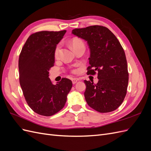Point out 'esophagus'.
Masks as SVG:
<instances>
[{"label": "esophagus", "instance_id": "1", "mask_svg": "<svg viewBox=\"0 0 151 151\" xmlns=\"http://www.w3.org/2000/svg\"><path fill=\"white\" fill-rule=\"evenodd\" d=\"M77 81H78V80H77V79H72V84H75L77 83Z\"/></svg>", "mask_w": 151, "mask_h": 151}]
</instances>
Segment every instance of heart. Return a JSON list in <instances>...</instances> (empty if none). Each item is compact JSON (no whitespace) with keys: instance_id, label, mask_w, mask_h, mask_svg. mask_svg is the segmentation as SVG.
Here are the masks:
<instances>
[{"instance_id":"1","label":"heart","mask_w":151,"mask_h":151,"mask_svg":"<svg viewBox=\"0 0 151 151\" xmlns=\"http://www.w3.org/2000/svg\"><path fill=\"white\" fill-rule=\"evenodd\" d=\"M71 46L74 49V48L79 46H84V43L81 40L78 39H74L71 42ZM60 52V45H59L56 47L55 50V57L58 58L59 57ZM73 72H76L75 70H73Z\"/></svg>"}]
</instances>
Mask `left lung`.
I'll return each mask as SVG.
<instances>
[{"instance_id": "left-lung-1", "label": "left lung", "mask_w": 151, "mask_h": 151, "mask_svg": "<svg viewBox=\"0 0 151 151\" xmlns=\"http://www.w3.org/2000/svg\"><path fill=\"white\" fill-rule=\"evenodd\" d=\"M72 34L84 40L89 46L87 74L98 72L96 84L84 81L87 103L100 113L115 110L124 100L129 83L127 59L120 43L110 30L101 26L74 29Z\"/></svg>"}]
</instances>
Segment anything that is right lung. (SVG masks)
I'll return each mask as SVG.
<instances>
[{
    "instance_id": "right-lung-1",
    "label": "right lung",
    "mask_w": 151,
    "mask_h": 151,
    "mask_svg": "<svg viewBox=\"0 0 151 151\" xmlns=\"http://www.w3.org/2000/svg\"><path fill=\"white\" fill-rule=\"evenodd\" d=\"M65 33L66 30L35 33L26 40L20 53L21 89L29 106L40 115L50 116L61 110L72 88L70 79L63 78L54 85L48 77L57 45Z\"/></svg>"
}]
</instances>
